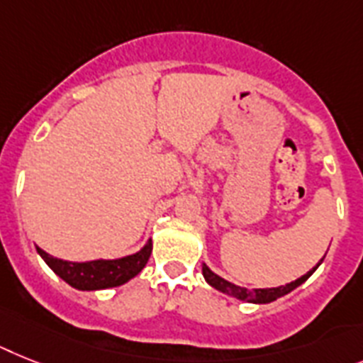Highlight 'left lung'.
<instances>
[{
    "mask_svg": "<svg viewBox=\"0 0 363 363\" xmlns=\"http://www.w3.org/2000/svg\"><path fill=\"white\" fill-rule=\"evenodd\" d=\"M319 263H317L315 267L311 269V271H308L304 277L296 278L295 282L286 284V286H280V287H269V289H254V291H248V289H245V287L233 286V284H230L228 280H224V278H220L218 274H215V272L211 271L208 265H203L202 267V274H203V278L208 280L209 286H213L215 289H218V291L226 293V295H230V296H235V298H239V301L256 302V304H267V302L277 301V298H280V296H284V295H287L289 291H293V289L301 286L302 282H306L308 278L313 274V271L319 267Z\"/></svg>",
    "mask_w": 363,
    "mask_h": 363,
    "instance_id": "8db88e82",
    "label": "left lung"
}]
</instances>
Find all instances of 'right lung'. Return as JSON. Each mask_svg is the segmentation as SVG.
Masks as SVG:
<instances>
[{
	"label": "right lung",
	"instance_id": "obj_1",
	"mask_svg": "<svg viewBox=\"0 0 363 363\" xmlns=\"http://www.w3.org/2000/svg\"><path fill=\"white\" fill-rule=\"evenodd\" d=\"M37 250L44 257V262L52 267V271L59 274L65 282L81 291H94V289L122 286L137 277L148 263L150 254H152V241L146 242V247L137 254L121 257V259H96V262L85 263L62 262L44 252L42 248L37 247Z\"/></svg>",
	"mask_w": 363,
	"mask_h": 363
}]
</instances>
